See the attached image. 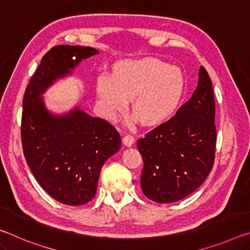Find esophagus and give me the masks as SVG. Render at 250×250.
<instances>
[{
  "label": "esophagus",
  "instance_id": "obj_1",
  "mask_svg": "<svg viewBox=\"0 0 250 250\" xmlns=\"http://www.w3.org/2000/svg\"><path fill=\"white\" fill-rule=\"evenodd\" d=\"M122 141H124V145L126 146H131L134 143V138L131 134H125L124 138H122Z\"/></svg>",
  "mask_w": 250,
  "mask_h": 250
}]
</instances>
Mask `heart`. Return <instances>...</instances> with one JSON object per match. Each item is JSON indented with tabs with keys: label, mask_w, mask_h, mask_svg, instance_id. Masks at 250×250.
Segmentation results:
<instances>
[{
	"label": "heart",
	"mask_w": 250,
	"mask_h": 250,
	"mask_svg": "<svg viewBox=\"0 0 250 250\" xmlns=\"http://www.w3.org/2000/svg\"><path fill=\"white\" fill-rule=\"evenodd\" d=\"M185 87L179 67L155 58L125 61L116 66L113 75H100L97 80L98 104L112 119L131 100L134 120L145 125H158L173 116Z\"/></svg>",
	"instance_id": "heart-1"
}]
</instances>
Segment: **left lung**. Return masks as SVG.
I'll return each mask as SVG.
<instances>
[{"mask_svg": "<svg viewBox=\"0 0 250 250\" xmlns=\"http://www.w3.org/2000/svg\"><path fill=\"white\" fill-rule=\"evenodd\" d=\"M215 146L214 92L209 76L201 66L191 99L137 142L143 159V194L162 204L188 196L209 174Z\"/></svg>", "mask_w": 250, "mask_h": 250, "instance_id": "obj_1", "label": "left lung"}]
</instances>
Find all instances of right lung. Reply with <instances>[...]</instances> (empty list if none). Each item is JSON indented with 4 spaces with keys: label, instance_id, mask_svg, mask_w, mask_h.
<instances>
[{
    "label": "right lung",
    "instance_id": "right-lung-1",
    "mask_svg": "<svg viewBox=\"0 0 250 250\" xmlns=\"http://www.w3.org/2000/svg\"><path fill=\"white\" fill-rule=\"evenodd\" d=\"M97 54L92 47L55 46L42 58L23 98L22 145L26 162L42 188L70 206L94 198L101 167L121 147L120 134L79 105L64 113L52 112L43 95L57 80L71 76L83 59Z\"/></svg>",
    "mask_w": 250,
    "mask_h": 250
}]
</instances>
